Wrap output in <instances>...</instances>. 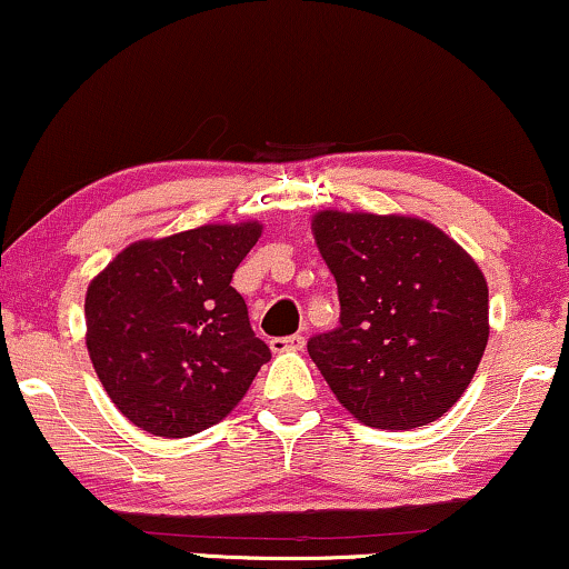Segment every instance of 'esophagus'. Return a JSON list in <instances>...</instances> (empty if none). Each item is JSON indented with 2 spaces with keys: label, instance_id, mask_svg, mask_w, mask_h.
I'll list each match as a JSON object with an SVG mask.
<instances>
[{
  "label": "esophagus",
  "instance_id": "obj_1",
  "mask_svg": "<svg viewBox=\"0 0 569 569\" xmlns=\"http://www.w3.org/2000/svg\"><path fill=\"white\" fill-rule=\"evenodd\" d=\"M270 349L272 351H301L305 349V336L301 333H293V336H278V338H270Z\"/></svg>",
  "mask_w": 569,
  "mask_h": 569
}]
</instances>
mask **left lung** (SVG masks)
<instances>
[{
    "label": "left lung",
    "instance_id": "1",
    "mask_svg": "<svg viewBox=\"0 0 569 569\" xmlns=\"http://www.w3.org/2000/svg\"><path fill=\"white\" fill-rule=\"evenodd\" d=\"M315 241L333 272L341 318L307 351L365 426L407 430L449 412L488 343L483 272L417 218L320 212Z\"/></svg>",
    "mask_w": 569,
    "mask_h": 569
}]
</instances>
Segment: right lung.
<instances>
[{"mask_svg": "<svg viewBox=\"0 0 569 569\" xmlns=\"http://www.w3.org/2000/svg\"><path fill=\"white\" fill-rule=\"evenodd\" d=\"M257 222L201 226L120 251L86 293V347L114 407L152 436L214 426L270 359L231 278Z\"/></svg>", "mask_w": 569, "mask_h": 569, "instance_id": "right-lung-1", "label": "right lung"}]
</instances>
